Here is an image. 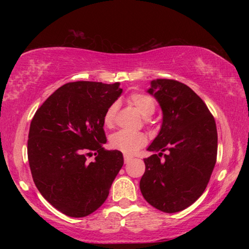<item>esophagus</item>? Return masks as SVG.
<instances>
[{
    "label": "esophagus",
    "mask_w": 249,
    "mask_h": 249,
    "mask_svg": "<svg viewBox=\"0 0 249 249\" xmlns=\"http://www.w3.org/2000/svg\"><path fill=\"white\" fill-rule=\"evenodd\" d=\"M133 159V157L132 156H128V155H124V161H125V163H128L130 160Z\"/></svg>",
    "instance_id": "obj_1"
}]
</instances>
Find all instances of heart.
<instances>
[{
    "mask_svg": "<svg viewBox=\"0 0 249 249\" xmlns=\"http://www.w3.org/2000/svg\"><path fill=\"white\" fill-rule=\"evenodd\" d=\"M128 102L135 107L138 112L144 117H149L156 111V102L153 96L142 92H135L127 98ZM117 111V104L113 103L105 111L103 117L104 124L107 127L114 125L115 115ZM147 142V138L142 133H128L125 130H120L111 137V146L116 150L124 154L133 155L137 153Z\"/></svg>",
    "mask_w": 249,
    "mask_h": 249,
    "instance_id": "b5f03b06",
    "label": "heart"
}]
</instances>
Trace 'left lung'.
I'll return each instance as SVG.
<instances>
[{"mask_svg":"<svg viewBox=\"0 0 249 249\" xmlns=\"http://www.w3.org/2000/svg\"><path fill=\"white\" fill-rule=\"evenodd\" d=\"M148 93L162 109V124L147 148L154 155L144 159L140 188L154 208L176 213L195 203L209 183L217 155L215 120L203 100L177 80H154Z\"/></svg>","mask_w":249,"mask_h":249,"instance_id":"left-lung-1","label":"left lung"}]
</instances>
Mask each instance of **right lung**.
<instances>
[{
	"mask_svg": "<svg viewBox=\"0 0 249 249\" xmlns=\"http://www.w3.org/2000/svg\"><path fill=\"white\" fill-rule=\"evenodd\" d=\"M122 91L119 82L66 83L33 117L27 142L33 180L41 196L66 215L83 217L98 210L123 166L120 150L103 147L105 111ZM91 151L96 158L89 163Z\"/></svg>",
	"mask_w": 249,
	"mask_h": 249,
	"instance_id": "add662e5",
	"label": "right lung"
}]
</instances>
